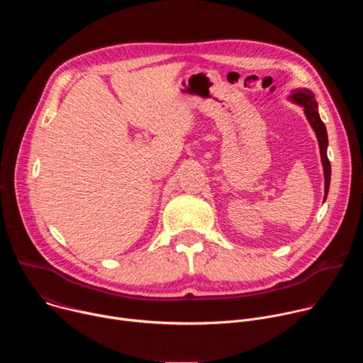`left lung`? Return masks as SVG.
Here are the masks:
<instances>
[{"instance_id":"1","label":"left lung","mask_w":363,"mask_h":363,"mask_svg":"<svg viewBox=\"0 0 363 363\" xmlns=\"http://www.w3.org/2000/svg\"><path fill=\"white\" fill-rule=\"evenodd\" d=\"M290 99L297 103V105L304 108L306 118L308 123L312 125L313 130L316 132L318 140H319V147H320V157H322V164H323V171H325V199L329 192L330 186V162L328 160V132L326 126L320 119V115L318 112V101L315 100L313 91H310L307 89H296Z\"/></svg>"}]
</instances>
